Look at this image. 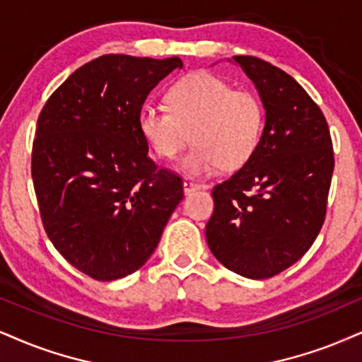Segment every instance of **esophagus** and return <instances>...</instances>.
<instances>
[{
	"mask_svg": "<svg viewBox=\"0 0 362 362\" xmlns=\"http://www.w3.org/2000/svg\"><path fill=\"white\" fill-rule=\"evenodd\" d=\"M182 188H185V193H186V194H191V193H193V191H196L198 188H202V185H199V182H196V181H193V180H188V177H186V180L182 181Z\"/></svg>",
	"mask_w": 362,
	"mask_h": 362,
	"instance_id": "esophagus-1",
	"label": "esophagus"
}]
</instances>
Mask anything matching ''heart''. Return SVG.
Segmentation results:
<instances>
[{
  "mask_svg": "<svg viewBox=\"0 0 362 362\" xmlns=\"http://www.w3.org/2000/svg\"><path fill=\"white\" fill-rule=\"evenodd\" d=\"M263 105L255 93L233 90L215 74L199 72L177 80L168 90V105L146 104L139 131L159 158L174 159L193 137L181 160L188 174L236 169L255 153L263 132Z\"/></svg>",
  "mask_w": 362,
  "mask_h": 362,
  "instance_id": "heart-1",
  "label": "heart"
}]
</instances>
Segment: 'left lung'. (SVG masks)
<instances>
[{
  "label": "left lung",
  "mask_w": 362,
  "mask_h": 362,
  "mask_svg": "<svg viewBox=\"0 0 362 362\" xmlns=\"http://www.w3.org/2000/svg\"><path fill=\"white\" fill-rule=\"evenodd\" d=\"M255 83L265 127L255 153L213 188L206 242L216 260L247 279H270L305 255L325 220L334 171L322 110L269 62L233 57Z\"/></svg>",
  "instance_id": "1"
}]
</instances>
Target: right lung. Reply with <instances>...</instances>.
<instances>
[{
    "instance_id": "obj_1",
    "label": "right lung",
    "mask_w": 362,
    "mask_h": 362,
    "mask_svg": "<svg viewBox=\"0 0 362 362\" xmlns=\"http://www.w3.org/2000/svg\"><path fill=\"white\" fill-rule=\"evenodd\" d=\"M174 69L181 58L102 55L40 112L31 177L43 228L70 265L100 282L144 265L185 196L139 131L147 95Z\"/></svg>"
}]
</instances>
